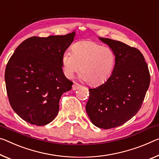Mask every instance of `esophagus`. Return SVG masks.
<instances>
[{"mask_svg": "<svg viewBox=\"0 0 159 159\" xmlns=\"http://www.w3.org/2000/svg\"><path fill=\"white\" fill-rule=\"evenodd\" d=\"M80 87V84H78V83H74V84H73V85H72V90H77L78 89H79Z\"/></svg>", "mask_w": 159, "mask_h": 159, "instance_id": "34e87169", "label": "esophagus"}]
</instances>
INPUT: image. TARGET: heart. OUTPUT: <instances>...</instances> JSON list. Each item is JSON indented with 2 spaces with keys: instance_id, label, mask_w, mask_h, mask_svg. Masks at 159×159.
Instances as JSON below:
<instances>
[{
  "instance_id": "obj_1",
  "label": "heart",
  "mask_w": 159,
  "mask_h": 159,
  "mask_svg": "<svg viewBox=\"0 0 159 159\" xmlns=\"http://www.w3.org/2000/svg\"><path fill=\"white\" fill-rule=\"evenodd\" d=\"M61 63L67 78H72L80 68V79L93 86H99L111 76L116 65V54L109 47L83 40L72 45L71 52H64Z\"/></svg>"
}]
</instances>
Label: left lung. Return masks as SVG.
Masks as SVG:
<instances>
[{
  "instance_id": "obj_1",
  "label": "left lung",
  "mask_w": 159,
  "mask_h": 159,
  "mask_svg": "<svg viewBox=\"0 0 159 159\" xmlns=\"http://www.w3.org/2000/svg\"><path fill=\"white\" fill-rule=\"evenodd\" d=\"M99 39L115 52L116 65L107 81L89 89L85 110L93 125L107 129L125 124L138 112L149 86L150 74L137 48L111 39Z\"/></svg>"
}]
</instances>
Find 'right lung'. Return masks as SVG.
I'll use <instances>...</instances> for the list:
<instances>
[{
	"label": "right lung",
	"mask_w": 159,
	"mask_h": 159,
	"mask_svg": "<svg viewBox=\"0 0 159 159\" xmlns=\"http://www.w3.org/2000/svg\"><path fill=\"white\" fill-rule=\"evenodd\" d=\"M75 34L30 37L10 58L5 71L10 104L30 124L51 122L59 112L62 94L71 89L73 82L64 74L61 57Z\"/></svg>",
	"instance_id": "add662e5"
}]
</instances>
